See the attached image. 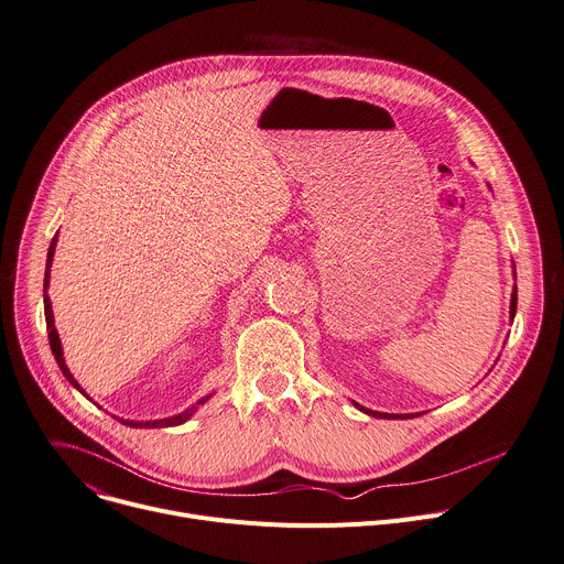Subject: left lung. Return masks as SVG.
Instances as JSON below:
<instances>
[{
	"mask_svg": "<svg viewBox=\"0 0 564 564\" xmlns=\"http://www.w3.org/2000/svg\"><path fill=\"white\" fill-rule=\"evenodd\" d=\"M516 308H518V285H516V290H513V299H510V317H516ZM360 406V404H357ZM362 412H367V414H371V416H376V419H391L389 414H380V412H371V409H365V406H360ZM393 419H414L412 414H406V416H393Z\"/></svg>",
	"mask_w": 564,
	"mask_h": 564,
	"instance_id": "left-lung-1",
	"label": "left lung"
}]
</instances>
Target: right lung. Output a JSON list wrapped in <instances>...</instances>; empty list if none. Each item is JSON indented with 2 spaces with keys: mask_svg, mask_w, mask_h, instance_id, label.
Wrapping results in <instances>:
<instances>
[{
  "mask_svg": "<svg viewBox=\"0 0 564 564\" xmlns=\"http://www.w3.org/2000/svg\"><path fill=\"white\" fill-rule=\"evenodd\" d=\"M56 240H58V236H54L51 238V245H48V251H46V270H44V290L48 288V268H51V261H54V249H56ZM44 317H46V330H48V344H51V352H54V357H56V362H58V367H61V371H63V376L80 391V393H85L83 389H80V384L74 380V376L69 373V369H67V365H65V357H63V346H61V339H58V333H56V326H54V313H51V301H48V296L44 294ZM209 400V395L207 398H202L197 404H204ZM197 404L195 406H191V409H186V412H182V414H177V416H171V419H164V421H148V423H132V421H121L123 425H130V427H171V425H180V423H184V421H188L191 416H193V412L197 409Z\"/></svg>",
  "mask_w": 564,
  "mask_h": 564,
  "instance_id": "add662e5",
  "label": "right lung"
}]
</instances>
